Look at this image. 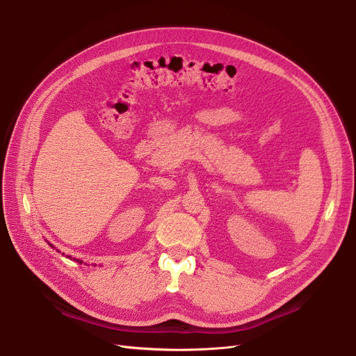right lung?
Returning a JSON list of instances; mask_svg holds the SVG:
<instances>
[{
	"mask_svg": "<svg viewBox=\"0 0 356 356\" xmlns=\"http://www.w3.org/2000/svg\"><path fill=\"white\" fill-rule=\"evenodd\" d=\"M49 245H50L51 248H54V246H53L51 243H49ZM58 252H60V250H58ZM63 254H64V253H63ZM64 256H65V254H64ZM65 257H70V259H73V257H71V256H68V254H67ZM74 260H77V262H79V264H83V260H80V259H74Z\"/></svg>",
	"mask_w": 356,
	"mask_h": 356,
	"instance_id": "add662e5",
	"label": "right lung"
}]
</instances>
